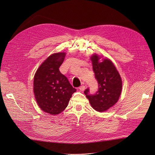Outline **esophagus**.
<instances>
[{"instance_id":"obj_1","label":"esophagus","mask_w":155,"mask_h":155,"mask_svg":"<svg viewBox=\"0 0 155 155\" xmlns=\"http://www.w3.org/2000/svg\"><path fill=\"white\" fill-rule=\"evenodd\" d=\"M79 90H81V91H84L85 90V86L84 85H82V86H80L79 87Z\"/></svg>"}]
</instances>
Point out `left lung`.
<instances>
[{"label":"left lung","mask_w":155,"mask_h":155,"mask_svg":"<svg viewBox=\"0 0 155 155\" xmlns=\"http://www.w3.org/2000/svg\"><path fill=\"white\" fill-rule=\"evenodd\" d=\"M100 59L95 54L91 56L98 90L94 94H90L87 88L84 93L91 107L96 111L103 112L118 102L122 91V81L113 62L108 59H103L100 62Z\"/></svg>","instance_id":"left-lung-1"}]
</instances>
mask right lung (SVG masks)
<instances>
[{"label":"right lung","instance_id":"right-lung-1","mask_svg":"<svg viewBox=\"0 0 155 155\" xmlns=\"http://www.w3.org/2000/svg\"><path fill=\"white\" fill-rule=\"evenodd\" d=\"M65 56V53L50 55L40 65L34 78V93L38 105L43 112L53 115L64 111L77 91L59 70Z\"/></svg>","mask_w":155,"mask_h":155}]
</instances>
